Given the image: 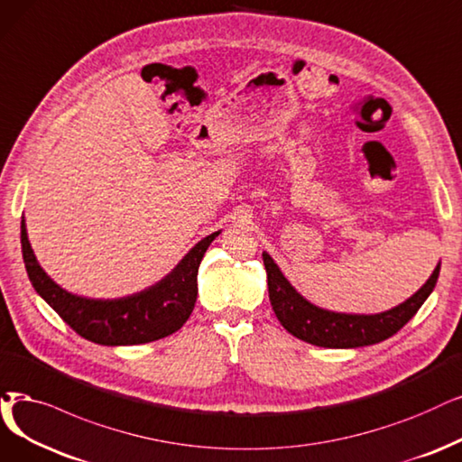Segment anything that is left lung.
Masks as SVG:
<instances>
[{"instance_id": "left-lung-1", "label": "left lung", "mask_w": 462, "mask_h": 462, "mask_svg": "<svg viewBox=\"0 0 462 462\" xmlns=\"http://www.w3.org/2000/svg\"><path fill=\"white\" fill-rule=\"evenodd\" d=\"M263 263L267 269L269 300L276 319L293 337L326 348H356L389 339L415 317V312L434 290L439 274L438 265L427 284L408 301L381 315L364 317L341 315V312H329L310 305L290 286L269 254H263Z\"/></svg>"}]
</instances>
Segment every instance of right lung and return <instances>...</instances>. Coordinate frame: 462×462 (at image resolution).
<instances>
[{"mask_svg":"<svg viewBox=\"0 0 462 462\" xmlns=\"http://www.w3.org/2000/svg\"><path fill=\"white\" fill-rule=\"evenodd\" d=\"M219 231L208 235L150 290L123 300H87L54 284L32 252L23 219L21 243L30 282L81 337L98 345H142L167 337L189 319L197 301V271Z\"/></svg>","mask_w":462,"mask_h":462,"instance_id":"right-lung-1","label":"right lung"}]
</instances>
